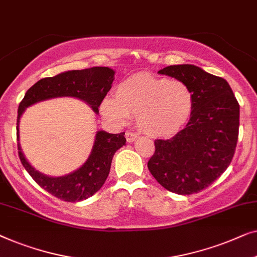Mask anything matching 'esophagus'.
Wrapping results in <instances>:
<instances>
[{"instance_id":"esophagus-1","label":"esophagus","mask_w":257,"mask_h":257,"mask_svg":"<svg viewBox=\"0 0 257 257\" xmlns=\"http://www.w3.org/2000/svg\"><path fill=\"white\" fill-rule=\"evenodd\" d=\"M125 139H127L129 143H132V142H134V141H136L137 139H139V134H135L133 132H127L125 133Z\"/></svg>"}]
</instances>
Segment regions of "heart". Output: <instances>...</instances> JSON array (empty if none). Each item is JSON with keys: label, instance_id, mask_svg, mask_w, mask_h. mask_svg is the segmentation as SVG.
I'll use <instances>...</instances> for the list:
<instances>
[{"label": "heart", "instance_id": "1", "mask_svg": "<svg viewBox=\"0 0 257 257\" xmlns=\"http://www.w3.org/2000/svg\"><path fill=\"white\" fill-rule=\"evenodd\" d=\"M193 103V93L186 82L143 73L122 81L116 95L102 100L100 111L117 128L124 127L132 115H136L137 124L144 133L170 136L189 122Z\"/></svg>", "mask_w": 257, "mask_h": 257}]
</instances>
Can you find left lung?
<instances>
[{
	"label": "left lung",
	"mask_w": 257,
	"mask_h": 257,
	"mask_svg": "<svg viewBox=\"0 0 257 257\" xmlns=\"http://www.w3.org/2000/svg\"><path fill=\"white\" fill-rule=\"evenodd\" d=\"M186 82L193 93V111L186 127L169 140L155 141L148 169L168 191L198 193L225 172L238 136L240 106L225 79L190 64L158 71Z\"/></svg>",
	"instance_id": "1"
}]
</instances>
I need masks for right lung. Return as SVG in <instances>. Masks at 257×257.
Masks as SVG:
<instances>
[{
  "instance_id": "right-lung-1",
  "label": "right lung",
  "mask_w": 257,
  "mask_h": 257,
  "mask_svg": "<svg viewBox=\"0 0 257 257\" xmlns=\"http://www.w3.org/2000/svg\"><path fill=\"white\" fill-rule=\"evenodd\" d=\"M115 71L96 66L85 70L66 71L51 78H44L28 89L19 106L17 116V147L22 164L36 183L52 196L64 201L78 202L96 193L109 175L114 154L125 146L124 133L109 134L97 130L87 161L75 171L60 177L39 172L25 158L20 144V118L28 107L55 97H77L88 104L95 114L104 96L111 88Z\"/></svg>"
}]
</instances>
